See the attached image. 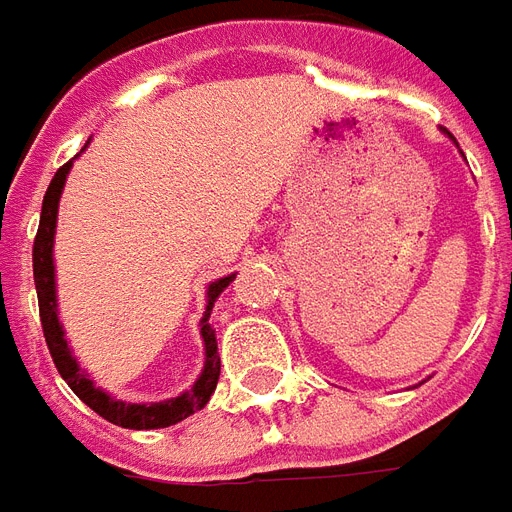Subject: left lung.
<instances>
[{"label": "left lung", "mask_w": 512, "mask_h": 512, "mask_svg": "<svg viewBox=\"0 0 512 512\" xmlns=\"http://www.w3.org/2000/svg\"><path fill=\"white\" fill-rule=\"evenodd\" d=\"M447 136H450V133H447ZM450 138H453V136H450Z\"/></svg>", "instance_id": "8db88e82"}]
</instances>
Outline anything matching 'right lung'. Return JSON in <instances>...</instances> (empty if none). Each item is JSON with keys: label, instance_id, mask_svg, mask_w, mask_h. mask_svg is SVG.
<instances>
[{"label": "right lung", "instance_id": "obj_1", "mask_svg": "<svg viewBox=\"0 0 512 512\" xmlns=\"http://www.w3.org/2000/svg\"><path fill=\"white\" fill-rule=\"evenodd\" d=\"M73 166V160H67L65 166L54 174L51 185H48L46 196H43V212H40V226H37L35 245H32V270H35V289H37V305H40V324H43V335H46L48 352L54 357V365L62 374L70 390L84 401V404L98 412L103 420L122 428H133V431H147V428H169V425L185 420L193 412H199L207 406L210 395L215 393L220 376V354L218 341H215V330L210 327V311L218 294L226 289L234 275L220 278L210 286V302H207V313L201 319V338H204V371L196 379V384L190 387L188 393H182L179 398L171 401H160V404H125V401H114L111 395L98 390L95 384L89 382L87 376L78 371V363L73 360V354L67 349L65 333L62 324L57 319V289H54V229H57V210L59 196L65 188L67 171Z\"/></svg>", "mask_w": 512, "mask_h": 512}]
</instances>
